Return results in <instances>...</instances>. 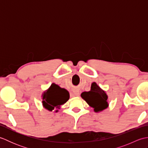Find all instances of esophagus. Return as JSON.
Returning a JSON list of instances; mask_svg holds the SVG:
<instances>
[{"instance_id": "1", "label": "esophagus", "mask_w": 148, "mask_h": 148, "mask_svg": "<svg viewBox=\"0 0 148 148\" xmlns=\"http://www.w3.org/2000/svg\"><path fill=\"white\" fill-rule=\"evenodd\" d=\"M73 95L75 97H78L79 95V92L77 91H74L73 92Z\"/></svg>"}]
</instances>
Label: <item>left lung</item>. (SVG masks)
Returning <instances> with one entry per match:
<instances>
[{"label": "left lung", "instance_id": "left-lung-1", "mask_svg": "<svg viewBox=\"0 0 148 148\" xmlns=\"http://www.w3.org/2000/svg\"><path fill=\"white\" fill-rule=\"evenodd\" d=\"M81 97L88 104L93 108L95 112L102 111L109 106V103L107 102L108 97L106 92L95 82L92 83L90 91L83 92L81 94Z\"/></svg>", "mask_w": 148, "mask_h": 148}]
</instances>
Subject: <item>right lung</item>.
I'll list each match as a JSON object with an SVG mask.
<instances>
[{"label": "right lung", "instance_id": "right-lung-1", "mask_svg": "<svg viewBox=\"0 0 148 148\" xmlns=\"http://www.w3.org/2000/svg\"><path fill=\"white\" fill-rule=\"evenodd\" d=\"M68 91L60 87L55 83H52L48 90L42 94V106L49 111H52L55 108L60 109V106L64 104L69 99ZM58 110H56L57 112Z\"/></svg>", "mask_w": 148, "mask_h": 148}]
</instances>
